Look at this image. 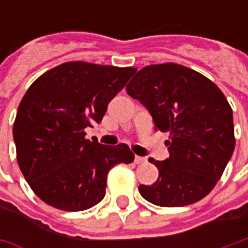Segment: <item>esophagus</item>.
I'll return each instance as SVG.
<instances>
[{
	"mask_svg": "<svg viewBox=\"0 0 248 248\" xmlns=\"http://www.w3.org/2000/svg\"><path fill=\"white\" fill-rule=\"evenodd\" d=\"M135 163H137V164H142V163H146V157L135 156Z\"/></svg>",
	"mask_w": 248,
	"mask_h": 248,
	"instance_id": "obj_1",
	"label": "esophagus"
}]
</instances>
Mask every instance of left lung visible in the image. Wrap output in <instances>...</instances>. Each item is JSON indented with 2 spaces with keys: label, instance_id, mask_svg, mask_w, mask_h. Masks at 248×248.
<instances>
[{
  "label": "left lung",
  "instance_id": "1",
  "mask_svg": "<svg viewBox=\"0 0 248 248\" xmlns=\"http://www.w3.org/2000/svg\"><path fill=\"white\" fill-rule=\"evenodd\" d=\"M149 110L156 128L170 134V157L157 167L153 185H139L145 200L182 207L214 189L234 150L233 114L221 90L203 74L176 63L150 64L127 85Z\"/></svg>",
  "mask_w": 248,
  "mask_h": 248
}]
</instances>
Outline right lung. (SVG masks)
I'll return each mask as SVG.
<instances>
[{
  "instance_id": "right-lung-1",
  "label": "right lung",
  "mask_w": 248,
  "mask_h": 248,
  "mask_svg": "<svg viewBox=\"0 0 248 248\" xmlns=\"http://www.w3.org/2000/svg\"><path fill=\"white\" fill-rule=\"evenodd\" d=\"M134 67L67 62L30 85L14 124L20 171L44 203L63 211H82L105 197L106 176L134 153L125 143L100 145L84 129L99 124L109 102L124 88Z\"/></svg>"
}]
</instances>
